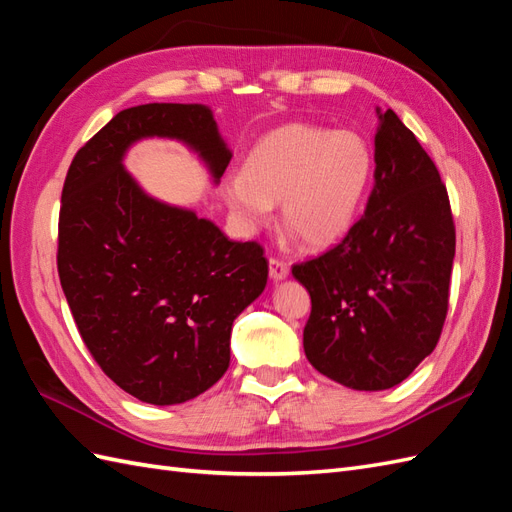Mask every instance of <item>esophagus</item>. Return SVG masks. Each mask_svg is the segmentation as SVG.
I'll return each instance as SVG.
<instances>
[{
	"mask_svg": "<svg viewBox=\"0 0 512 512\" xmlns=\"http://www.w3.org/2000/svg\"><path fill=\"white\" fill-rule=\"evenodd\" d=\"M268 266H270V279L272 281H283L287 274H290V270H287V264L281 259H270Z\"/></svg>",
	"mask_w": 512,
	"mask_h": 512,
	"instance_id": "34e87169",
	"label": "esophagus"
}]
</instances>
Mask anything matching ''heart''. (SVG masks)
Instances as JSON below:
<instances>
[{
  "instance_id": "b5f03b06",
  "label": "heart",
  "mask_w": 512,
  "mask_h": 512,
  "mask_svg": "<svg viewBox=\"0 0 512 512\" xmlns=\"http://www.w3.org/2000/svg\"><path fill=\"white\" fill-rule=\"evenodd\" d=\"M374 179V151L357 131L285 125L261 138L222 196L246 229L281 203V220L305 248L333 246L355 225Z\"/></svg>"
}]
</instances>
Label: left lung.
<instances>
[{
    "label": "left lung",
    "instance_id": "1",
    "mask_svg": "<svg viewBox=\"0 0 512 512\" xmlns=\"http://www.w3.org/2000/svg\"><path fill=\"white\" fill-rule=\"evenodd\" d=\"M374 162L361 220L331 251L292 268L311 296L309 363L357 391L402 383L435 350L456 246L439 170L393 110H378Z\"/></svg>",
    "mask_w": 512,
    "mask_h": 512
}]
</instances>
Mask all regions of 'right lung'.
I'll return each mask as SVG.
<instances>
[{
    "instance_id": "1",
    "label": "right lung",
    "mask_w": 512,
    "mask_h": 512,
    "mask_svg": "<svg viewBox=\"0 0 512 512\" xmlns=\"http://www.w3.org/2000/svg\"><path fill=\"white\" fill-rule=\"evenodd\" d=\"M186 144L214 186L231 162L212 108L144 103L73 157L62 188L58 274L86 348L140 402L201 396L231 361L233 320L264 292L257 242H233L194 209L142 190L123 160L136 142Z\"/></svg>"
}]
</instances>
